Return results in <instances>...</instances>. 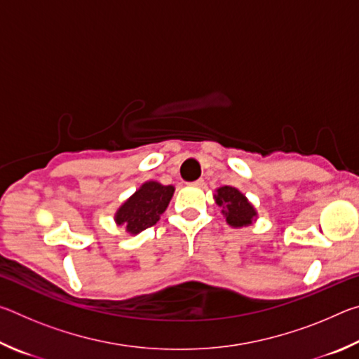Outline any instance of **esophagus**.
I'll return each instance as SVG.
<instances>
[{"mask_svg": "<svg viewBox=\"0 0 359 359\" xmlns=\"http://www.w3.org/2000/svg\"><path fill=\"white\" fill-rule=\"evenodd\" d=\"M190 185H193V187H203V185H204V180H203V179H198V180L191 182Z\"/></svg>", "mask_w": 359, "mask_h": 359, "instance_id": "1", "label": "esophagus"}]
</instances>
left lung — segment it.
<instances>
[{
	"label": "left lung",
	"instance_id": "obj_1",
	"mask_svg": "<svg viewBox=\"0 0 359 359\" xmlns=\"http://www.w3.org/2000/svg\"><path fill=\"white\" fill-rule=\"evenodd\" d=\"M215 203L222 208L224 220L231 228H245L250 226L258 218V212L253 204L248 201L247 196L236 187L223 185L217 188L214 194Z\"/></svg>",
	"mask_w": 359,
	"mask_h": 359
}]
</instances>
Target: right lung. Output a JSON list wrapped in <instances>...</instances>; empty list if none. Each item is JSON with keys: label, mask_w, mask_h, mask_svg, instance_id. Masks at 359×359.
<instances>
[{"label": "right lung", "mask_w": 359, "mask_h": 359, "mask_svg": "<svg viewBox=\"0 0 359 359\" xmlns=\"http://www.w3.org/2000/svg\"><path fill=\"white\" fill-rule=\"evenodd\" d=\"M174 190L172 185H163L156 180L144 182L115 212V223L131 236L154 226L168 209Z\"/></svg>", "instance_id": "obj_1"}]
</instances>
